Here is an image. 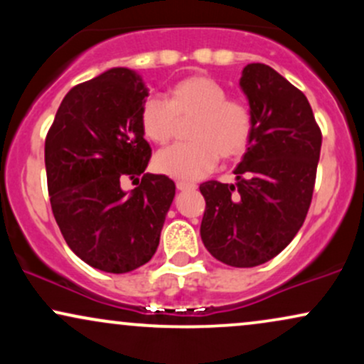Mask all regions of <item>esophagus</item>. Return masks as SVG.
Returning <instances> with one entry per match:
<instances>
[{
    "instance_id": "esophagus-1",
    "label": "esophagus",
    "mask_w": 364,
    "mask_h": 364,
    "mask_svg": "<svg viewBox=\"0 0 364 364\" xmlns=\"http://www.w3.org/2000/svg\"><path fill=\"white\" fill-rule=\"evenodd\" d=\"M176 188H178V190L185 191V190H195L196 185H195V183H190V181H176Z\"/></svg>"
}]
</instances>
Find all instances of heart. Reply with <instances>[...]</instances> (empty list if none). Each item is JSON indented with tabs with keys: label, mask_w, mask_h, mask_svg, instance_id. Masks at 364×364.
Masks as SVG:
<instances>
[{
	"label": "heart",
	"mask_w": 364,
	"mask_h": 364,
	"mask_svg": "<svg viewBox=\"0 0 364 364\" xmlns=\"http://www.w3.org/2000/svg\"><path fill=\"white\" fill-rule=\"evenodd\" d=\"M190 119L186 136L157 154L154 166L159 173L178 179H198L215 168L219 157L241 156L253 132V116L240 99L228 97V90L214 78L191 75L169 87L166 101L150 95L141 104L140 124L145 139L164 145L173 139L178 119Z\"/></svg>",
	"instance_id": "b5f03b06"
}]
</instances>
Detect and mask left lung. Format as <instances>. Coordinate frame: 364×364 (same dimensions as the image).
I'll list each match as a JSON object with an SVG mask.
<instances>
[{
  "label": "left lung",
  "instance_id": "1",
  "mask_svg": "<svg viewBox=\"0 0 364 364\" xmlns=\"http://www.w3.org/2000/svg\"><path fill=\"white\" fill-rule=\"evenodd\" d=\"M253 132L236 185L205 181L200 236L214 258L231 267L272 260L298 235L310 208L321 132L306 95L263 63L243 68Z\"/></svg>",
  "mask_w": 364,
  "mask_h": 364
}]
</instances>
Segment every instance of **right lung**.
Here are the masks:
<instances>
[{"mask_svg": "<svg viewBox=\"0 0 364 364\" xmlns=\"http://www.w3.org/2000/svg\"><path fill=\"white\" fill-rule=\"evenodd\" d=\"M147 95L139 73L107 70L65 95L46 136L54 219L72 252L102 272H132L154 257L176 191L164 174H144ZM127 177L137 185L129 194L120 188Z\"/></svg>", "mask_w": 364, "mask_h": 364, "instance_id": "1", "label": "right lung"}]
</instances>
